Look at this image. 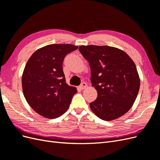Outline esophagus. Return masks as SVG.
I'll list each match as a JSON object with an SVG mask.
<instances>
[{
  "mask_svg": "<svg viewBox=\"0 0 160 160\" xmlns=\"http://www.w3.org/2000/svg\"><path fill=\"white\" fill-rule=\"evenodd\" d=\"M87 87H88V85H87V83H85V82H83V83H82L81 84V85L79 87V88L80 89H85Z\"/></svg>",
  "mask_w": 160,
  "mask_h": 160,
  "instance_id": "34e87169",
  "label": "esophagus"
}]
</instances>
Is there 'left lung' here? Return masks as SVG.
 Masks as SVG:
<instances>
[{"label":"left lung","instance_id":"8db88e82","mask_svg":"<svg viewBox=\"0 0 160 160\" xmlns=\"http://www.w3.org/2000/svg\"><path fill=\"white\" fill-rule=\"evenodd\" d=\"M79 50L89 62L92 86L98 91V98L89 104L92 111L105 121L126 113L140 87L133 60L126 52L113 47L82 45Z\"/></svg>","mask_w":160,"mask_h":160}]
</instances>
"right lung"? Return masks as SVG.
Returning a JSON list of instances; mask_svg holds the SVG:
<instances>
[{"instance_id": "obj_1", "label": "right lung", "mask_w": 160, "mask_h": 160, "mask_svg": "<svg viewBox=\"0 0 160 160\" xmlns=\"http://www.w3.org/2000/svg\"><path fill=\"white\" fill-rule=\"evenodd\" d=\"M78 49L71 44H52L37 50L28 60L22 75L24 96L32 109L46 118L55 119L68 109L75 87L66 83L62 62Z\"/></svg>"}]
</instances>
